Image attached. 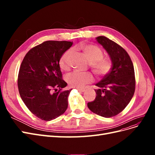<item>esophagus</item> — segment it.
I'll return each instance as SVG.
<instances>
[{"mask_svg": "<svg viewBox=\"0 0 155 155\" xmlns=\"http://www.w3.org/2000/svg\"><path fill=\"white\" fill-rule=\"evenodd\" d=\"M77 89H78V91H79V92H85V88H78Z\"/></svg>", "mask_w": 155, "mask_h": 155, "instance_id": "34e87169", "label": "esophagus"}]
</instances>
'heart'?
Wrapping results in <instances>:
<instances>
[{
  "instance_id": "1",
  "label": "heart",
  "mask_w": 155,
  "mask_h": 155,
  "mask_svg": "<svg viewBox=\"0 0 155 155\" xmlns=\"http://www.w3.org/2000/svg\"><path fill=\"white\" fill-rule=\"evenodd\" d=\"M80 48L90 61V66L96 75L105 76L110 71L111 63L109 61L103 59L104 52L98 46L92 45H84L80 46ZM71 54L72 50H68L61 57L59 64L62 70H66L68 68V60ZM65 79L70 86L76 88L83 87L94 80L93 76L91 73L78 71H74L68 74Z\"/></svg>"
}]
</instances>
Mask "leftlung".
Masks as SVG:
<instances>
[{"label": "left lung", "instance_id": "8db88e82", "mask_svg": "<svg viewBox=\"0 0 155 155\" xmlns=\"http://www.w3.org/2000/svg\"><path fill=\"white\" fill-rule=\"evenodd\" d=\"M96 39L109 54L112 67L109 73L96 84L97 96L87 106L94 113L110 118L122 111L133 98L134 70L129 54L122 47L104 36Z\"/></svg>", "mask_w": 155, "mask_h": 155}]
</instances>
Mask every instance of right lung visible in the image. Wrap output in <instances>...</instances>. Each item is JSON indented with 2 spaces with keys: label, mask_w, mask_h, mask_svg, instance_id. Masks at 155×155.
<instances>
[{
  "label": "right lung",
  "mask_w": 155,
  "mask_h": 155,
  "mask_svg": "<svg viewBox=\"0 0 155 155\" xmlns=\"http://www.w3.org/2000/svg\"><path fill=\"white\" fill-rule=\"evenodd\" d=\"M72 44L45 41L31 48L22 60L18 76V92L28 109L42 120H54L67 109L72 89L61 91L67 83L62 79L59 63Z\"/></svg>",
  "instance_id": "1"
}]
</instances>
